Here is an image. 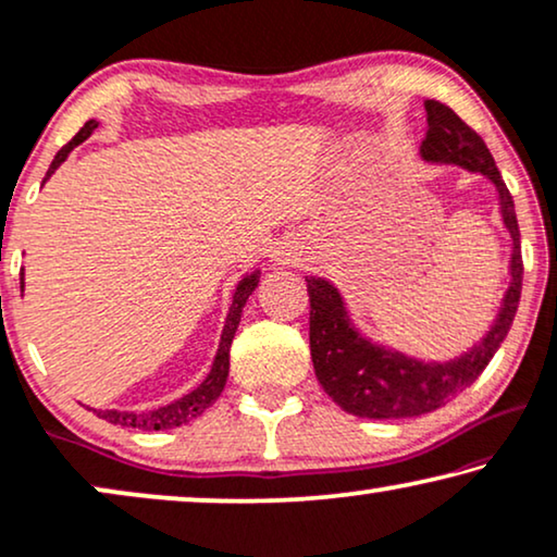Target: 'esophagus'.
<instances>
[{
  "label": "esophagus",
  "instance_id": "1",
  "mask_svg": "<svg viewBox=\"0 0 557 557\" xmlns=\"http://www.w3.org/2000/svg\"><path fill=\"white\" fill-rule=\"evenodd\" d=\"M283 257H287V255H283Z\"/></svg>",
  "mask_w": 557,
  "mask_h": 557
}]
</instances>
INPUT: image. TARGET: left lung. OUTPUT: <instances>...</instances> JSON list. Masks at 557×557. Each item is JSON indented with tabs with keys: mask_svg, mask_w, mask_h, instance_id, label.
<instances>
[{
	"mask_svg": "<svg viewBox=\"0 0 557 557\" xmlns=\"http://www.w3.org/2000/svg\"><path fill=\"white\" fill-rule=\"evenodd\" d=\"M428 132L420 154L430 162H456L471 173L486 175L499 190L504 224L511 234V285L504 295L499 318L479 346L448 364H425L403 354L369 344L348 325L344 302L336 287L325 280L308 277L310 298V356L318 382L341 410L369 420H399L438 410L479 380L496 348L507 338L520 308L522 251L515 201L504 185L492 152L476 132L441 101H425Z\"/></svg>",
	"mask_w": 557,
	"mask_h": 557,
	"instance_id": "1",
	"label": "left lung"
}]
</instances>
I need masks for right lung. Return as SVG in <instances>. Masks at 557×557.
I'll return each instance as SVG.
<instances>
[{
  "instance_id": "1",
  "label": "right lung",
  "mask_w": 557,
  "mask_h": 557,
  "mask_svg": "<svg viewBox=\"0 0 557 557\" xmlns=\"http://www.w3.org/2000/svg\"><path fill=\"white\" fill-rule=\"evenodd\" d=\"M99 127V124L94 122H86L84 127L76 137L71 139L69 145L61 147V152L55 154V160L50 162V170H48V177L55 173V168L61 165V162L69 158V152L73 147L84 143V139L91 135V132ZM259 283V272H251L249 277H244L239 287H236L234 293V302H232V310H228L226 315V325H224V333H221V344H219V354H216V361H213L211 367V374L206 376L201 382V387H196L190 392V395H185L181 399H175L173 405H165V407H158V410H150V412H116V410H101L99 418L109 420L111 425H124V428H139V430H170V428H177V425H185V422H190L193 418H198L203 410H209V407L216 403L221 392H224V384H226V376H228V351H232V341H234V333H236V325L242 321V308L244 302L251 293H255V287Z\"/></svg>"
}]
</instances>
